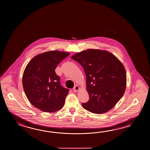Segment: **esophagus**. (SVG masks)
Returning <instances> with one entry per match:
<instances>
[{
  "mask_svg": "<svg viewBox=\"0 0 150 150\" xmlns=\"http://www.w3.org/2000/svg\"><path fill=\"white\" fill-rule=\"evenodd\" d=\"M79 87L78 86H77V85H76V86H74V92H78V91H79Z\"/></svg>",
  "mask_w": 150,
  "mask_h": 150,
  "instance_id": "34e87169",
  "label": "esophagus"
}]
</instances>
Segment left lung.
Listing matches in <instances>:
<instances>
[{"instance_id":"1","label":"left lung","mask_w":150,"mask_h":150,"mask_svg":"<svg viewBox=\"0 0 150 150\" xmlns=\"http://www.w3.org/2000/svg\"><path fill=\"white\" fill-rule=\"evenodd\" d=\"M71 58L83 68L89 101L82 105L87 111L101 114L112 109L125 94L127 74L125 67L114 54L89 49Z\"/></svg>"}]
</instances>
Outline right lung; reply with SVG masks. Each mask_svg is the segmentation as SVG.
Instances as JSON below:
<instances>
[{
  "label": "right lung",
  "mask_w": 150,
  "mask_h": 150,
  "mask_svg": "<svg viewBox=\"0 0 150 150\" xmlns=\"http://www.w3.org/2000/svg\"><path fill=\"white\" fill-rule=\"evenodd\" d=\"M70 54L47 51L35 56L27 65L23 74V88L29 101L41 111L54 112L63 107L69 90L61 86L54 70Z\"/></svg>",
  "instance_id": "obj_1"
}]
</instances>
